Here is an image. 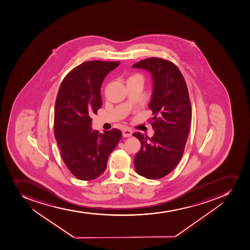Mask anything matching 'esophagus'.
I'll list each match as a JSON object with an SVG mask.
<instances>
[{"instance_id":"1","label":"esophagus","mask_w":250,"mask_h":250,"mask_svg":"<svg viewBox=\"0 0 250 250\" xmlns=\"http://www.w3.org/2000/svg\"><path fill=\"white\" fill-rule=\"evenodd\" d=\"M122 133H123V137H125V138H128V137H131V136H132V134H133V132H132L131 129H128V128H126V129H125V130H123Z\"/></svg>"}]
</instances>
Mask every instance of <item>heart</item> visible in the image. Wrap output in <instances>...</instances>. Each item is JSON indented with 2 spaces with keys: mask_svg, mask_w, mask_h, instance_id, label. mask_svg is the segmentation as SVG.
<instances>
[{
  "mask_svg": "<svg viewBox=\"0 0 250 250\" xmlns=\"http://www.w3.org/2000/svg\"><path fill=\"white\" fill-rule=\"evenodd\" d=\"M134 76H140L139 75H135V76H133L132 77H134Z\"/></svg>",
  "mask_w": 250,
  "mask_h": 250,
  "instance_id": "b5f03b06",
  "label": "heart"
}]
</instances>
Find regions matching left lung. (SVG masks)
Segmentation results:
<instances>
[{
	"mask_svg": "<svg viewBox=\"0 0 250 250\" xmlns=\"http://www.w3.org/2000/svg\"><path fill=\"white\" fill-rule=\"evenodd\" d=\"M133 67L149 71L154 82L149 108L154 114L149 122L154 135L149 138L133 133L141 142L134 167L141 176L161 179L175 168L184 154L191 121L188 86L178 66L168 60L148 58Z\"/></svg>",
	"mask_w": 250,
	"mask_h": 250,
	"instance_id": "obj_1",
	"label": "left lung"
}]
</instances>
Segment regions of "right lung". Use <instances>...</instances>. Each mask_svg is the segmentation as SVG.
<instances>
[{
    "mask_svg": "<svg viewBox=\"0 0 250 250\" xmlns=\"http://www.w3.org/2000/svg\"><path fill=\"white\" fill-rule=\"evenodd\" d=\"M119 64L99 60L83 62L65 76L58 92L55 139L66 167L81 180H92L103 174L108 156L122 138L117 128L100 133L91 126V116L102 106L101 83Z\"/></svg>",
    "mask_w": 250,
    "mask_h": 250,
    "instance_id": "right-lung-1",
    "label": "right lung"
}]
</instances>
